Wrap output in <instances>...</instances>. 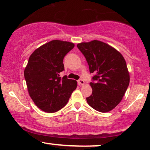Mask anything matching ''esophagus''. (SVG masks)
Returning a JSON list of instances; mask_svg holds the SVG:
<instances>
[{
	"label": "esophagus",
	"instance_id": "1",
	"mask_svg": "<svg viewBox=\"0 0 150 150\" xmlns=\"http://www.w3.org/2000/svg\"><path fill=\"white\" fill-rule=\"evenodd\" d=\"M78 84H79V85H85V81H83V79H80L78 81Z\"/></svg>",
	"mask_w": 150,
	"mask_h": 150
}]
</instances>
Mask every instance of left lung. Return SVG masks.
<instances>
[{
    "mask_svg": "<svg viewBox=\"0 0 150 150\" xmlns=\"http://www.w3.org/2000/svg\"><path fill=\"white\" fill-rule=\"evenodd\" d=\"M78 48L85 56L90 73L91 95L87 98L89 105L99 112L113 109L122 101L130 83L126 61L121 53L106 43L98 40L82 42Z\"/></svg>",
    "mask_w": 150,
    "mask_h": 150,
    "instance_id": "left-lung-1",
    "label": "left lung"
}]
</instances>
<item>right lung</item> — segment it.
<instances>
[{
  "label": "right lung",
  "mask_w": 150,
  "mask_h": 150,
  "mask_svg": "<svg viewBox=\"0 0 150 150\" xmlns=\"http://www.w3.org/2000/svg\"><path fill=\"white\" fill-rule=\"evenodd\" d=\"M74 47L71 42L52 40L37 48L24 69L28 93L43 111L54 112L66 105L77 82L60 77L64 57Z\"/></svg>",
  "instance_id": "add662e5"
}]
</instances>
